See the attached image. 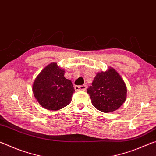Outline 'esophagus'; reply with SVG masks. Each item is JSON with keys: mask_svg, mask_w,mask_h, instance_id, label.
I'll list each match as a JSON object with an SVG mask.
<instances>
[{"mask_svg": "<svg viewBox=\"0 0 156 156\" xmlns=\"http://www.w3.org/2000/svg\"><path fill=\"white\" fill-rule=\"evenodd\" d=\"M74 89L76 91H86L87 86L86 85H80V86H75Z\"/></svg>", "mask_w": 156, "mask_h": 156, "instance_id": "1", "label": "esophagus"}]
</instances>
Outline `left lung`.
Masks as SVG:
<instances>
[{
	"mask_svg": "<svg viewBox=\"0 0 156 156\" xmlns=\"http://www.w3.org/2000/svg\"><path fill=\"white\" fill-rule=\"evenodd\" d=\"M126 91L123 79L112 67L98 73L87 89L92 105L104 113L117 110L125 102Z\"/></svg>",
	"mask_w": 156,
	"mask_h": 156,
	"instance_id": "obj_1",
	"label": "left lung"
}]
</instances>
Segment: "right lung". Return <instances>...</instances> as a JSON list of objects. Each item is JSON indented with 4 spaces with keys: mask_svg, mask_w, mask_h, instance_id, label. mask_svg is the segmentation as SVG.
<instances>
[{
    "mask_svg": "<svg viewBox=\"0 0 156 156\" xmlns=\"http://www.w3.org/2000/svg\"><path fill=\"white\" fill-rule=\"evenodd\" d=\"M65 70L56 62L46 66L32 86L34 97L44 109L59 110L70 103L75 91L72 81L64 77Z\"/></svg>",
    "mask_w": 156,
    "mask_h": 156,
    "instance_id": "add662e5",
    "label": "right lung"
}]
</instances>
